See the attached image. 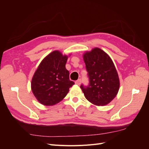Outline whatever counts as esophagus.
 <instances>
[{"label":"esophagus","instance_id":"1","mask_svg":"<svg viewBox=\"0 0 149 149\" xmlns=\"http://www.w3.org/2000/svg\"><path fill=\"white\" fill-rule=\"evenodd\" d=\"M81 79H78L77 81H75V84H77V85H79L81 84Z\"/></svg>","mask_w":149,"mask_h":149}]
</instances>
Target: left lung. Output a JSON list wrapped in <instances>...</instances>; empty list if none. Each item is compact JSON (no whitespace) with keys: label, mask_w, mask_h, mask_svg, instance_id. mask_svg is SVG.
Returning a JSON list of instances; mask_svg holds the SVG:
<instances>
[{"label":"left lung","mask_w":149,"mask_h":149,"mask_svg":"<svg viewBox=\"0 0 149 149\" xmlns=\"http://www.w3.org/2000/svg\"><path fill=\"white\" fill-rule=\"evenodd\" d=\"M88 73L89 84L81 88L85 97L96 106L108 104L118 94L120 81L113 61L107 54L99 48L83 54Z\"/></svg>","instance_id":"8db88e82"}]
</instances>
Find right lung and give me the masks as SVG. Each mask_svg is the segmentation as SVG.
<instances>
[{
    "label": "right lung",
    "instance_id": "obj_1",
    "mask_svg": "<svg viewBox=\"0 0 149 149\" xmlns=\"http://www.w3.org/2000/svg\"><path fill=\"white\" fill-rule=\"evenodd\" d=\"M68 58L60 51H53L44 58L35 71L31 89L42 104L49 106L60 102L74 84L65 67Z\"/></svg>",
    "mask_w": 149,
    "mask_h": 149
}]
</instances>
